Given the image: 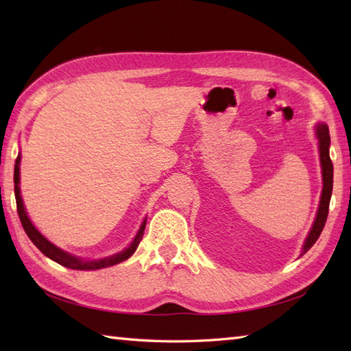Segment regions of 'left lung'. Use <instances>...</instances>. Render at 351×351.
I'll list each match as a JSON object with an SVG mask.
<instances>
[{
    "label": "left lung",
    "instance_id": "8db88e82",
    "mask_svg": "<svg viewBox=\"0 0 351 351\" xmlns=\"http://www.w3.org/2000/svg\"><path fill=\"white\" fill-rule=\"evenodd\" d=\"M317 137L319 141V161H322V169H323V193H322V200H319L317 219L306 238V241H304L302 255H304V253H306L312 245L315 244L319 234H322L327 220V214H329V204H330L332 189H333V164L329 155L330 136H329V128H327V125L322 123L317 126Z\"/></svg>",
    "mask_w": 351,
    "mask_h": 351
}]
</instances>
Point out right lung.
Returning a JSON list of instances; mask_svg holds the SVG:
<instances>
[{
	"mask_svg": "<svg viewBox=\"0 0 351 351\" xmlns=\"http://www.w3.org/2000/svg\"><path fill=\"white\" fill-rule=\"evenodd\" d=\"M19 161L21 158L18 156L16 158V164H14V175H13V182H14V197H16V208H18V215L21 219L22 223V228H24L25 234L28 235L29 240L34 243V245L37 249H39L45 256H48L49 259L56 261L60 265H64L68 268H72V270H96V268H104V267H110V265H116L119 263H122V261L128 259L134 252H136L137 245L140 244V240L143 238V232H145V226H146V220L141 223L140 230L137 232L136 238H134V241L131 243V245L128 249H125L123 252L117 253V255H113L110 258H104L99 261H88V263H83V261L69 255V253H66L63 250H60L58 247H56L54 244L49 243L47 238H45L39 230H37L33 223L29 221L28 215L25 213V208L24 204H22V199H21V191H19Z\"/></svg>",
	"mask_w": 351,
	"mask_h": 351,
	"instance_id": "1",
	"label": "right lung"
}]
</instances>
